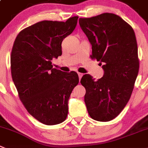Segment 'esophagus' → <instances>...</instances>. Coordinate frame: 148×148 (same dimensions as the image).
Wrapping results in <instances>:
<instances>
[{"instance_id": "1", "label": "esophagus", "mask_w": 148, "mask_h": 148, "mask_svg": "<svg viewBox=\"0 0 148 148\" xmlns=\"http://www.w3.org/2000/svg\"><path fill=\"white\" fill-rule=\"evenodd\" d=\"M78 77H79V79H81V78H82L83 75H84V74L81 73H78Z\"/></svg>"}]
</instances>
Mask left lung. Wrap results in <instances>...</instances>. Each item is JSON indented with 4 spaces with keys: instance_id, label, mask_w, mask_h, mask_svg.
Listing matches in <instances>:
<instances>
[{
    "instance_id": "1",
    "label": "left lung",
    "mask_w": 148,
    "mask_h": 148,
    "mask_svg": "<svg viewBox=\"0 0 148 148\" xmlns=\"http://www.w3.org/2000/svg\"><path fill=\"white\" fill-rule=\"evenodd\" d=\"M79 25L92 46V60L102 64L97 81L86 74L81 84L90 117L98 121L116 118L129 102L138 75V48L133 28L119 16L104 13L80 18Z\"/></svg>"
}]
</instances>
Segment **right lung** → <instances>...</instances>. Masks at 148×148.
Returning a JSON list of instances; mask_svg holds the SVG:
<instances>
[{
  "instance_id": "right-lung-1",
  "label": "right lung",
  "mask_w": 148,
  "mask_h": 148,
  "mask_svg": "<svg viewBox=\"0 0 148 148\" xmlns=\"http://www.w3.org/2000/svg\"><path fill=\"white\" fill-rule=\"evenodd\" d=\"M78 19L37 22L22 29L12 47L11 71L19 99L43 124L65 120L69 97L79 82L77 73H64L51 64L53 59L62 55V42L73 33Z\"/></svg>"
}]
</instances>
